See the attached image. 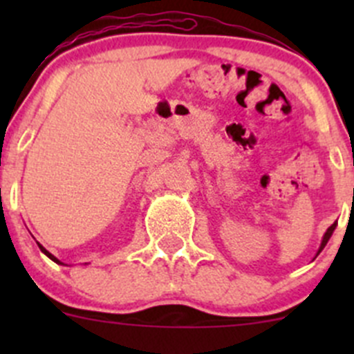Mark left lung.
<instances>
[{
	"label": "left lung",
	"instance_id": "obj_1",
	"mask_svg": "<svg viewBox=\"0 0 354 354\" xmlns=\"http://www.w3.org/2000/svg\"><path fill=\"white\" fill-rule=\"evenodd\" d=\"M335 224H337V223H334V224H332V226L329 227V230H327V233L324 234V240H322V245H320V248H319V253L322 252V250H324V246L327 245V241H329V238L332 236V233H334V230H335Z\"/></svg>",
	"mask_w": 354,
	"mask_h": 354
}]
</instances>
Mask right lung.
I'll list each match as a JSON object with an SVG mask.
<instances>
[{
  "mask_svg": "<svg viewBox=\"0 0 354 354\" xmlns=\"http://www.w3.org/2000/svg\"><path fill=\"white\" fill-rule=\"evenodd\" d=\"M37 245H39V243H37ZM39 248H41V252H42V253H46V255H48V257H49V259H51V260H53V262H56V263H62V262H59V260H58V259H56V257H55V255H51V253H49V252H48V250H46V248H44V246H42V245H39Z\"/></svg>",
  "mask_w": 354,
  "mask_h": 354,
  "instance_id": "right-lung-1",
  "label": "right lung"
}]
</instances>
